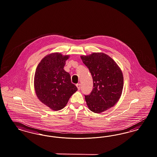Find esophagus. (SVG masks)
<instances>
[{
    "label": "esophagus",
    "instance_id": "obj_1",
    "mask_svg": "<svg viewBox=\"0 0 157 157\" xmlns=\"http://www.w3.org/2000/svg\"><path fill=\"white\" fill-rule=\"evenodd\" d=\"M76 86L77 87L78 90H80V88H81V84H77L76 85Z\"/></svg>",
    "mask_w": 157,
    "mask_h": 157
}]
</instances>
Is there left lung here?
I'll use <instances>...</instances> for the list:
<instances>
[{
	"instance_id": "obj_1",
	"label": "left lung",
	"mask_w": 157,
	"mask_h": 157,
	"mask_svg": "<svg viewBox=\"0 0 157 157\" xmlns=\"http://www.w3.org/2000/svg\"><path fill=\"white\" fill-rule=\"evenodd\" d=\"M80 58L93 77V91L85 95L89 109L99 113L110 109L122 95L123 76L121 68L104 53H93Z\"/></svg>"
}]
</instances>
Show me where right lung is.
I'll return each mask as SVG.
<instances>
[{
  "label": "right lung",
  "instance_id": "add662e5",
  "mask_svg": "<svg viewBox=\"0 0 157 157\" xmlns=\"http://www.w3.org/2000/svg\"><path fill=\"white\" fill-rule=\"evenodd\" d=\"M69 55L50 53L42 59L35 70L34 89L42 103L53 110L63 109L70 97L77 91L70 74L64 70Z\"/></svg>",
  "mask_w": 157,
  "mask_h": 157
}]
</instances>
